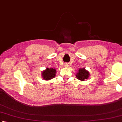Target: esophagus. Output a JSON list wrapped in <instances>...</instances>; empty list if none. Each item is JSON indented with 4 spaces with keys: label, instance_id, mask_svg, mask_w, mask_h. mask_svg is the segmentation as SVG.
<instances>
[{
    "label": "esophagus",
    "instance_id": "1",
    "mask_svg": "<svg viewBox=\"0 0 122 122\" xmlns=\"http://www.w3.org/2000/svg\"><path fill=\"white\" fill-rule=\"evenodd\" d=\"M64 66H65L66 67H67V66H69V64L68 63H65V64H64Z\"/></svg>",
    "mask_w": 122,
    "mask_h": 122
}]
</instances>
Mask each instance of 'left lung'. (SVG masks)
I'll return each instance as SVG.
<instances>
[{"label": "left lung", "instance_id": "left-lung-1", "mask_svg": "<svg viewBox=\"0 0 122 122\" xmlns=\"http://www.w3.org/2000/svg\"><path fill=\"white\" fill-rule=\"evenodd\" d=\"M89 76V72H88L87 70H86L85 68H83L80 69L79 70V72L76 75V77L79 80L84 81L85 79H87Z\"/></svg>", "mask_w": 122, "mask_h": 122}]
</instances>
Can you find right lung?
I'll list each match as a JSON object with an SVG mask.
<instances>
[{
  "instance_id": "1",
  "label": "right lung",
  "mask_w": 122,
  "mask_h": 122,
  "mask_svg": "<svg viewBox=\"0 0 122 122\" xmlns=\"http://www.w3.org/2000/svg\"><path fill=\"white\" fill-rule=\"evenodd\" d=\"M56 70L53 68H46L45 70L42 72V77L45 80H48L51 79L56 76Z\"/></svg>"
}]
</instances>
